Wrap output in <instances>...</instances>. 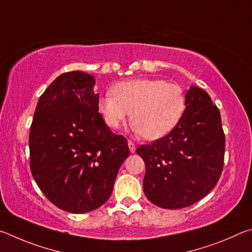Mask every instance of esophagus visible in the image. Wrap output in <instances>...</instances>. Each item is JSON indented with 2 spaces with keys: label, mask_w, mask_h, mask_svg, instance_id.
I'll use <instances>...</instances> for the list:
<instances>
[{
  "label": "esophagus",
  "mask_w": 252,
  "mask_h": 252,
  "mask_svg": "<svg viewBox=\"0 0 252 252\" xmlns=\"http://www.w3.org/2000/svg\"><path fill=\"white\" fill-rule=\"evenodd\" d=\"M128 147H129V151L130 153H135L136 151V145L131 142V140H128Z\"/></svg>",
  "instance_id": "1"
}]
</instances>
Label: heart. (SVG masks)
Returning <instances> with one entry per match:
<instances>
[{
  "instance_id": "obj_1",
  "label": "heart",
  "mask_w": 252,
  "mask_h": 252,
  "mask_svg": "<svg viewBox=\"0 0 252 252\" xmlns=\"http://www.w3.org/2000/svg\"><path fill=\"white\" fill-rule=\"evenodd\" d=\"M98 110L109 128L117 129L131 113L135 130L146 139L166 136L185 112V95L177 84L161 79H134L113 87L100 97Z\"/></svg>"
}]
</instances>
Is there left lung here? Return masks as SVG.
<instances>
[{"label":"left lung","instance_id":"1","mask_svg":"<svg viewBox=\"0 0 252 252\" xmlns=\"http://www.w3.org/2000/svg\"><path fill=\"white\" fill-rule=\"evenodd\" d=\"M185 105L169 134L136 149L146 165L145 195L165 209L185 208L208 195L223 168L226 144L218 107L196 86L187 92Z\"/></svg>","mask_w":252,"mask_h":252}]
</instances>
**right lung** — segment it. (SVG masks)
<instances>
[{
    "instance_id": "obj_1",
    "label": "right lung",
    "mask_w": 252,
    "mask_h": 252,
    "mask_svg": "<svg viewBox=\"0 0 252 252\" xmlns=\"http://www.w3.org/2000/svg\"><path fill=\"white\" fill-rule=\"evenodd\" d=\"M90 74L60 75L39 97L30 131L33 178L52 204L73 214L97 209L112 195L127 140L98 113Z\"/></svg>"
}]
</instances>
